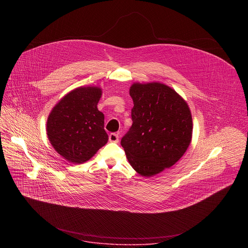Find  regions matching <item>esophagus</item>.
Returning <instances> with one entry per match:
<instances>
[{
	"instance_id": "esophagus-1",
	"label": "esophagus",
	"mask_w": 248,
	"mask_h": 248,
	"mask_svg": "<svg viewBox=\"0 0 248 248\" xmlns=\"http://www.w3.org/2000/svg\"><path fill=\"white\" fill-rule=\"evenodd\" d=\"M108 140L110 142L117 143V142L119 141V137H118V135H117V134L112 133V134H110V135L108 136Z\"/></svg>"
}]
</instances>
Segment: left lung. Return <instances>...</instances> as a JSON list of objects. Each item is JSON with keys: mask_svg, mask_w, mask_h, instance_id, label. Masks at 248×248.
I'll use <instances>...</instances> for the list:
<instances>
[{"mask_svg": "<svg viewBox=\"0 0 248 248\" xmlns=\"http://www.w3.org/2000/svg\"><path fill=\"white\" fill-rule=\"evenodd\" d=\"M133 124L121 145L131 166L143 177L155 176L173 166L192 140L190 108L170 87L157 83H135Z\"/></svg>", "mask_w": 248, "mask_h": 248, "instance_id": "obj_1", "label": "left lung"}]
</instances>
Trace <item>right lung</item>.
I'll return each mask as SVG.
<instances>
[{"instance_id": "add662e5", "label": "right lung", "mask_w": 248, "mask_h": 248, "mask_svg": "<svg viewBox=\"0 0 248 248\" xmlns=\"http://www.w3.org/2000/svg\"><path fill=\"white\" fill-rule=\"evenodd\" d=\"M101 95L102 91L97 87L77 88L65 95L48 115V140L70 162L88 161L108 142L104 114L97 108Z\"/></svg>"}]
</instances>
